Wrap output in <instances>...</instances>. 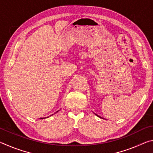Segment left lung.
Returning a JSON list of instances; mask_svg holds the SVG:
<instances>
[{"label": "left lung", "mask_w": 153, "mask_h": 153, "mask_svg": "<svg viewBox=\"0 0 153 153\" xmlns=\"http://www.w3.org/2000/svg\"><path fill=\"white\" fill-rule=\"evenodd\" d=\"M98 117H99V116H98Z\"/></svg>", "instance_id": "obj_1"}]
</instances>
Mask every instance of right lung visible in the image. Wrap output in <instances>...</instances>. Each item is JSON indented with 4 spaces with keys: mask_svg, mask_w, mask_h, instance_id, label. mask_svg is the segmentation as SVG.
Returning <instances> with one entry per match:
<instances>
[{
    "mask_svg": "<svg viewBox=\"0 0 153 153\" xmlns=\"http://www.w3.org/2000/svg\"><path fill=\"white\" fill-rule=\"evenodd\" d=\"M40 119H45V118H40Z\"/></svg>",
    "mask_w": 153,
    "mask_h": 153,
    "instance_id": "right-lung-1",
    "label": "right lung"
}]
</instances>
